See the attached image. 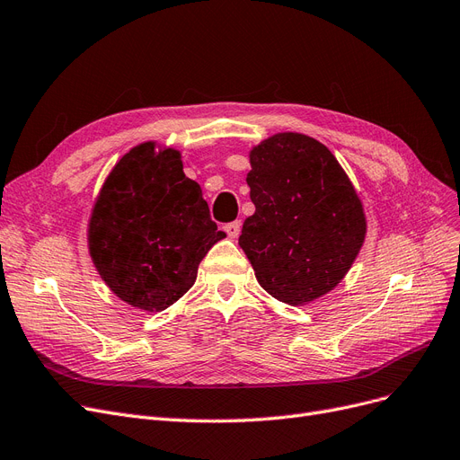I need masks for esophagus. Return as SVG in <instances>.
Wrapping results in <instances>:
<instances>
[{"mask_svg": "<svg viewBox=\"0 0 460 460\" xmlns=\"http://www.w3.org/2000/svg\"><path fill=\"white\" fill-rule=\"evenodd\" d=\"M224 229H226V233H227L229 239H236V236L241 234L243 224H241V221H231V224H227Z\"/></svg>", "mask_w": 460, "mask_h": 460, "instance_id": "esophagus-1", "label": "esophagus"}]
</instances>
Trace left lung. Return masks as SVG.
I'll list each match as a JSON object with an SVG mask.
<instances>
[{
  "mask_svg": "<svg viewBox=\"0 0 460 460\" xmlns=\"http://www.w3.org/2000/svg\"><path fill=\"white\" fill-rule=\"evenodd\" d=\"M256 207L239 244L267 294L307 305L345 279L367 233L364 204L333 153L301 132H277L248 153Z\"/></svg>",
  "mask_w": 460,
  "mask_h": 460,
  "instance_id": "obj_1",
  "label": "left lung"
}]
</instances>
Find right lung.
Wrapping results in <instances>:
<instances>
[{"mask_svg":"<svg viewBox=\"0 0 460 460\" xmlns=\"http://www.w3.org/2000/svg\"><path fill=\"white\" fill-rule=\"evenodd\" d=\"M226 236L176 147L147 140L115 163L94 199L87 244L94 269L130 307L161 313L195 284Z\"/></svg>","mask_w":460,"mask_h":460,"instance_id":"obj_1","label":"right lung"}]
</instances>
